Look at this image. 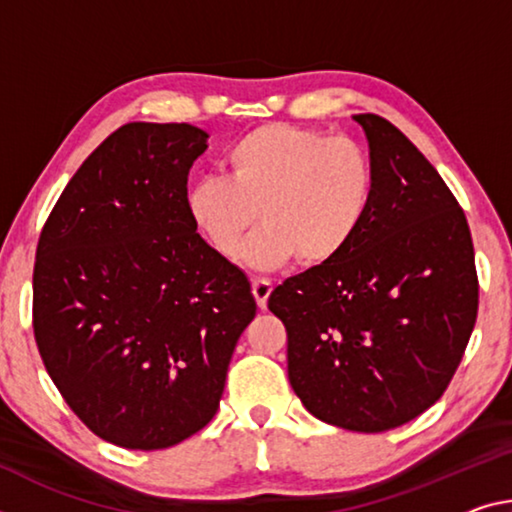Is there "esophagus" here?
<instances>
[{"label":"esophagus","mask_w":512,"mask_h":512,"mask_svg":"<svg viewBox=\"0 0 512 512\" xmlns=\"http://www.w3.org/2000/svg\"><path fill=\"white\" fill-rule=\"evenodd\" d=\"M271 291H273V285H271L269 280H264V278L253 280V296L257 300L259 310H266V303H269Z\"/></svg>","instance_id":"1"}]
</instances>
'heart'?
<instances>
[{
    "instance_id": "1",
    "label": "heart",
    "mask_w": 512,
    "mask_h": 512,
    "mask_svg": "<svg viewBox=\"0 0 512 512\" xmlns=\"http://www.w3.org/2000/svg\"><path fill=\"white\" fill-rule=\"evenodd\" d=\"M225 175H202L184 196L186 216L223 259H237L262 216L264 227L246 246L259 271L300 257L328 264L351 246L376 196L369 150L348 136L273 123L257 127L225 152Z\"/></svg>"
}]
</instances>
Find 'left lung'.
Masks as SVG:
<instances>
[{
  "label": "left lung",
  "mask_w": 512,
  "mask_h": 512,
  "mask_svg": "<svg viewBox=\"0 0 512 512\" xmlns=\"http://www.w3.org/2000/svg\"><path fill=\"white\" fill-rule=\"evenodd\" d=\"M376 196L342 255L287 278L269 310L287 328L289 383L326 424L380 433L444 394L478 310L467 218L440 173L389 120L353 116Z\"/></svg>",
  "instance_id": "1"
}]
</instances>
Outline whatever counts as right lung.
I'll return each instance as SVG.
<instances>
[{"instance_id":"right-lung-1","label":"right lung","mask_w":512,"mask_h":512,"mask_svg":"<svg viewBox=\"0 0 512 512\" xmlns=\"http://www.w3.org/2000/svg\"><path fill=\"white\" fill-rule=\"evenodd\" d=\"M207 132L127 123L72 175L40 234L34 335L91 431L154 451L205 428L257 303L186 216Z\"/></svg>"}]
</instances>
